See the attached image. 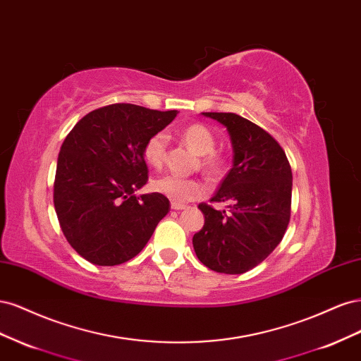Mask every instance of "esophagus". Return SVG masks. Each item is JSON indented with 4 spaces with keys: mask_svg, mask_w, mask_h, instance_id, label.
<instances>
[{
    "mask_svg": "<svg viewBox=\"0 0 361 361\" xmlns=\"http://www.w3.org/2000/svg\"><path fill=\"white\" fill-rule=\"evenodd\" d=\"M171 209H173V211H182V209H187V204H182V203L173 202V203H171Z\"/></svg>",
    "mask_w": 361,
    "mask_h": 361,
    "instance_id": "esophagus-1",
    "label": "esophagus"
}]
</instances>
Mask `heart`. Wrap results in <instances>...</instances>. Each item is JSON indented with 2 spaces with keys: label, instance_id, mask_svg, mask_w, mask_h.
<instances>
[{
  "label": "heart",
  "instance_id": "obj_1",
  "mask_svg": "<svg viewBox=\"0 0 361 361\" xmlns=\"http://www.w3.org/2000/svg\"><path fill=\"white\" fill-rule=\"evenodd\" d=\"M182 140L200 155L202 169L212 178L221 176L227 166V158L215 150L216 138L212 130L203 123H191L180 130ZM169 137L164 130L152 134L143 145V158L149 166L161 169L167 154ZM154 190L176 203L191 202L204 194L206 187L199 179L180 178L178 174H164L152 182Z\"/></svg>",
  "mask_w": 361,
  "mask_h": 361
}]
</instances>
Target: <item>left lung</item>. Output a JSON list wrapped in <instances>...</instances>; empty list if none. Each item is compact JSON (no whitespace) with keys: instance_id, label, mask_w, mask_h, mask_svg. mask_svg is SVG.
Wrapping results in <instances>:
<instances>
[{"instance_id":"1","label":"left lung","mask_w":361,"mask_h":361,"mask_svg":"<svg viewBox=\"0 0 361 361\" xmlns=\"http://www.w3.org/2000/svg\"><path fill=\"white\" fill-rule=\"evenodd\" d=\"M231 134L233 167L211 203L228 202L231 211L200 203L204 226L192 238L204 267L224 274H243L264 262L281 243L290 220L292 170L279 141L233 113H203Z\"/></svg>"}]
</instances>
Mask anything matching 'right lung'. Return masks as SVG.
I'll list each match as a JSON object with an SVG mask.
<instances>
[{
  "mask_svg": "<svg viewBox=\"0 0 361 361\" xmlns=\"http://www.w3.org/2000/svg\"><path fill=\"white\" fill-rule=\"evenodd\" d=\"M178 111L111 104L85 114L63 141L54 206L71 247L94 265L125 264L145 248L170 211L159 192L137 197L147 183L145 141Z\"/></svg>",
  "mask_w": 361,
  "mask_h": 361,
  "instance_id": "1",
  "label": "right lung"
}]
</instances>
